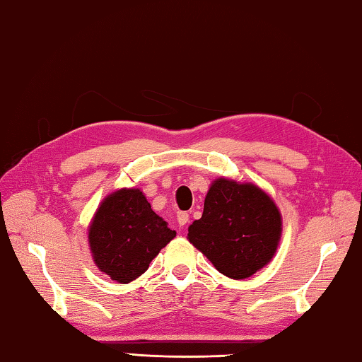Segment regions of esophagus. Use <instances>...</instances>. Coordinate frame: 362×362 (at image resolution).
<instances>
[{
  "label": "esophagus",
  "instance_id": "34e87169",
  "mask_svg": "<svg viewBox=\"0 0 362 362\" xmlns=\"http://www.w3.org/2000/svg\"><path fill=\"white\" fill-rule=\"evenodd\" d=\"M187 221H189V214L186 211H180V213L176 214V223H177V226H180V227L186 226Z\"/></svg>",
  "mask_w": 362,
  "mask_h": 362
}]
</instances>
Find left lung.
<instances>
[{
    "label": "left lung",
    "mask_w": 362,
    "mask_h": 362,
    "mask_svg": "<svg viewBox=\"0 0 362 362\" xmlns=\"http://www.w3.org/2000/svg\"><path fill=\"white\" fill-rule=\"evenodd\" d=\"M281 216L255 185L216 180L206 194L204 214L189 226L187 238L221 274L243 280L274 257Z\"/></svg>",
    "instance_id": "8db88e82"
}]
</instances>
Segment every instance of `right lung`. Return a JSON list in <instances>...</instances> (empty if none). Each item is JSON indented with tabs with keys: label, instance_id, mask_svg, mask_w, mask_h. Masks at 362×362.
<instances>
[{
	"label": "right lung",
	"instance_id": "right-lung-1",
	"mask_svg": "<svg viewBox=\"0 0 362 362\" xmlns=\"http://www.w3.org/2000/svg\"><path fill=\"white\" fill-rule=\"evenodd\" d=\"M175 235L139 189H120L100 205L88 243L98 269L125 284L143 275Z\"/></svg>",
	"mask_w": 362,
	"mask_h": 362
}]
</instances>
